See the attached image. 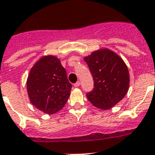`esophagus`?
<instances>
[{"label": "esophagus", "mask_w": 155, "mask_h": 155, "mask_svg": "<svg viewBox=\"0 0 155 155\" xmlns=\"http://www.w3.org/2000/svg\"><path fill=\"white\" fill-rule=\"evenodd\" d=\"M80 81L76 82L75 84H74V86H75V87H79V86H80Z\"/></svg>", "instance_id": "34e87169"}]
</instances>
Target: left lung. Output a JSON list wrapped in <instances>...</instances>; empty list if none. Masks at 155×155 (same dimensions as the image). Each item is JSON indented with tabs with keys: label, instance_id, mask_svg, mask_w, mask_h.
<instances>
[{
	"label": "left lung",
	"instance_id": "obj_1",
	"mask_svg": "<svg viewBox=\"0 0 155 155\" xmlns=\"http://www.w3.org/2000/svg\"><path fill=\"white\" fill-rule=\"evenodd\" d=\"M84 61L94 80L93 90L87 94V99L98 109L110 110L128 92V67L117 53L108 49L93 52Z\"/></svg>",
	"mask_w": 155,
	"mask_h": 155
}]
</instances>
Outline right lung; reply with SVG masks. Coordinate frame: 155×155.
<instances>
[{"instance_id":"add662e5","label":"right lung","mask_w":155,"mask_h":155,"mask_svg":"<svg viewBox=\"0 0 155 155\" xmlns=\"http://www.w3.org/2000/svg\"><path fill=\"white\" fill-rule=\"evenodd\" d=\"M27 89L33 106L45 114H53L64 106L71 84L60 60L54 56H45L30 71Z\"/></svg>"}]
</instances>
